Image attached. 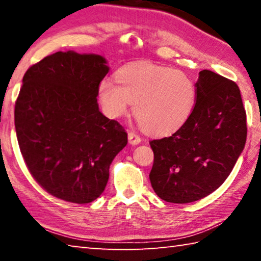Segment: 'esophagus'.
I'll return each instance as SVG.
<instances>
[{
  "mask_svg": "<svg viewBox=\"0 0 261 261\" xmlns=\"http://www.w3.org/2000/svg\"><path fill=\"white\" fill-rule=\"evenodd\" d=\"M127 138H129V143L131 145H138L141 141L140 137L138 135L134 134V132H129V134H127Z\"/></svg>",
  "mask_w": 261,
  "mask_h": 261,
  "instance_id": "1",
  "label": "esophagus"
}]
</instances>
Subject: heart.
I'll list each match as a JSON object with an SVG mask.
<instances>
[{"mask_svg": "<svg viewBox=\"0 0 261 261\" xmlns=\"http://www.w3.org/2000/svg\"><path fill=\"white\" fill-rule=\"evenodd\" d=\"M116 83L105 79L98 94L105 113L112 118L132 106L137 121L151 135L167 136L182 127L196 103V86L180 70L153 64H134L118 70Z\"/></svg>", "mask_w": 261, "mask_h": 261, "instance_id": "1", "label": "heart"}]
</instances>
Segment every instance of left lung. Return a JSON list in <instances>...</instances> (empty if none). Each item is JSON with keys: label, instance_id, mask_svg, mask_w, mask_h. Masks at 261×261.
I'll return each mask as SVG.
<instances>
[{"label": "left lung", "instance_id": "1", "mask_svg": "<svg viewBox=\"0 0 261 261\" xmlns=\"http://www.w3.org/2000/svg\"><path fill=\"white\" fill-rule=\"evenodd\" d=\"M196 103L182 127L149 141V179L162 200L187 204L215 191L231 173L246 140V113L235 82L202 70Z\"/></svg>", "mask_w": 261, "mask_h": 261}]
</instances>
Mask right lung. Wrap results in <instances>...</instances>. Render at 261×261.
<instances>
[{"label": "right lung", "instance_id": "add662e5", "mask_svg": "<svg viewBox=\"0 0 261 261\" xmlns=\"http://www.w3.org/2000/svg\"><path fill=\"white\" fill-rule=\"evenodd\" d=\"M102 56L57 51L28 69L15 105L16 135L30 174L59 199L88 204L107 185L127 144L120 123L100 113Z\"/></svg>", "mask_w": 261, "mask_h": 261}]
</instances>
